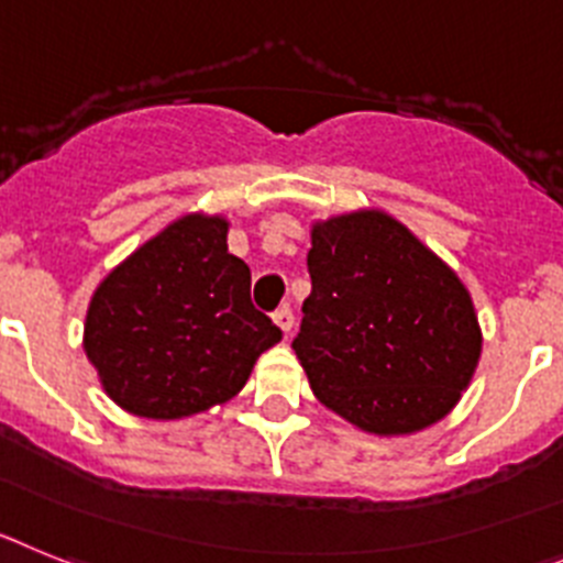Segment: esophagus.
Masks as SVG:
<instances>
[{"label":"esophagus","mask_w":563,"mask_h":563,"mask_svg":"<svg viewBox=\"0 0 563 563\" xmlns=\"http://www.w3.org/2000/svg\"><path fill=\"white\" fill-rule=\"evenodd\" d=\"M272 320L277 322V329H280L283 334H288V331H291V325H295V314H291V309H288V306L277 309L275 314H272Z\"/></svg>","instance_id":"34e87169"}]
</instances>
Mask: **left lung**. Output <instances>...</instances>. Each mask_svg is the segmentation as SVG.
<instances>
[{
    "label": "left lung",
    "instance_id": "obj_1",
    "mask_svg": "<svg viewBox=\"0 0 563 563\" xmlns=\"http://www.w3.org/2000/svg\"><path fill=\"white\" fill-rule=\"evenodd\" d=\"M309 275L291 349L314 397L376 437L448 417L482 354L456 272L397 218L368 209L314 223Z\"/></svg>",
    "mask_w": 563,
    "mask_h": 563
}]
</instances>
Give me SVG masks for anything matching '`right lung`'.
<instances>
[{
  "label": "right lung",
  "mask_w": 563,
  "mask_h": 563,
  "mask_svg": "<svg viewBox=\"0 0 563 563\" xmlns=\"http://www.w3.org/2000/svg\"><path fill=\"white\" fill-rule=\"evenodd\" d=\"M229 223L184 214L101 280L85 351L107 397L146 419L232 399L283 331L252 306V272L229 254Z\"/></svg>",
  "instance_id": "right-lung-1"
}]
</instances>
